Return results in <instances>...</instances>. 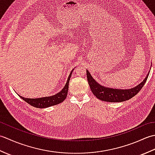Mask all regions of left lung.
<instances>
[{
	"mask_svg": "<svg viewBox=\"0 0 155 155\" xmlns=\"http://www.w3.org/2000/svg\"><path fill=\"white\" fill-rule=\"evenodd\" d=\"M148 73L143 81L130 89H117V88H108L104 87L103 85L98 83L93 77L91 75L90 72L87 70V77L91 91L93 92L94 96L101 101L110 102V103H119V102L126 101L139 93L145 84L148 78Z\"/></svg>",
	"mask_w": 155,
	"mask_h": 155,
	"instance_id": "left-lung-1",
	"label": "left lung"
}]
</instances>
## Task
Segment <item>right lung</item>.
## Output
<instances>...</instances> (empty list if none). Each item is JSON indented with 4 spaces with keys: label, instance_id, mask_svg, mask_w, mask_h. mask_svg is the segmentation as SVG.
Listing matches in <instances>:
<instances>
[{
    "label": "right lung",
    "instance_id": "1",
    "mask_svg": "<svg viewBox=\"0 0 155 155\" xmlns=\"http://www.w3.org/2000/svg\"><path fill=\"white\" fill-rule=\"evenodd\" d=\"M74 69H72L71 71L70 74H69L68 79L66 83L65 86L62 88L61 92H59L57 94L54 95H52L51 97H41V98H25L23 97L18 96L21 97L22 100H24L25 102L29 104H31V106L39 108H47L51 106H54V105L58 104L61 103L62 102H63L65 98H67L68 90V84L69 81H70L72 73Z\"/></svg>",
    "mask_w": 155,
    "mask_h": 155
}]
</instances>
